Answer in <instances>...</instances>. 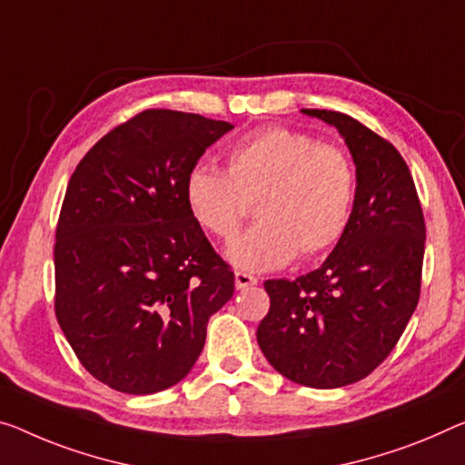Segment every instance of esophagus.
<instances>
[{
	"instance_id": "34e87169",
	"label": "esophagus",
	"mask_w": 465,
	"mask_h": 465,
	"mask_svg": "<svg viewBox=\"0 0 465 465\" xmlns=\"http://www.w3.org/2000/svg\"><path fill=\"white\" fill-rule=\"evenodd\" d=\"M257 282V278L247 274V272H234V287H237V291H242L247 287H253V284Z\"/></svg>"
}]
</instances>
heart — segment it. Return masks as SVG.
Returning <instances> with one entry per match:
<instances>
[{
	"label": "heart",
	"instance_id": "obj_1",
	"mask_svg": "<svg viewBox=\"0 0 465 465\" xmlns=\"http://www.w3.org/2000/svg\"><path fill=\"white\" fill-rule=\"evenodd\" d=\"M226 166V173L193 166L184 178V202L193 220L223 241L237 232L253 203L260 223L226 249L237 268H282L297 252L302 257L326 252L345 232L355 168L342 149L302 131L268 126L234 143Z\"/></svg>",
	"mask_w": 465,
	"mask_h": 465
}]
</instances>
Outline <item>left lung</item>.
Here are the masks:
<instances>
[{"label": "left lung", "instance_id": "1", "mask_svg": "<svg viewBox=\"0 0 465 465\" xmlns=\"http://www.w3.org/2000/svg\"><path fill=\"white\" fill-rule=\"evenodd\" d=\"M302 112L345 139L355 162L353 210L322 266L263 282L270 312L257 342L289 381L339 389L374 372L401 339L420 299L426 224L410 168L387 139L347 114Z\"/></svg>", "mask_w": 465, "mask_h": 465}]
</instances>
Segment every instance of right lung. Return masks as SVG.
Here are the masks:
<instances>
[{
	"mask_svg": "<svg viewBox=\"0 0 465 465\" xmlns=\"http://www.w3.org/2000/svg\"><path fill=\"white\" fill-rule=\"evenodd\" d=\"M232 124L145 110L78 162L55 228V318L99 382L152 395L181 382L234 272L184 202V178Z\"/></svg>",
	"mask_w": 465,
	"mask_h": 465,
	"instance_id": "obj_1",
	"label": "right lung"
}]
</instances>
